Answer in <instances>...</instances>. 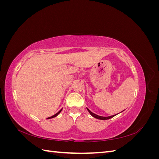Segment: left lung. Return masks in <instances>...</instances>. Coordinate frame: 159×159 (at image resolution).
<instances>
[{"mask_svg": "<svg viewBox=\"0 0 159 159\" xmlns=\"http://www.w3.org/2000/svg\"><path fill=\"white\" fill-rule=\"evenodd\" d=\"M87 109H88V111L89 113H90V115H91V116L96 118V119H100V120H107V119H111V118L113 117L114 116H115V115H117V114L116 115H111V116H109V117H102V116H99V115H96V114L92 113L88 108H87Z\"/></svg>", "mask_w": 159, "mask_h": 159, "instance_id": "obj_1", "label": "left lung"}]
</instances>
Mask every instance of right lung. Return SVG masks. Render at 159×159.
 I'll list each match as a JSON object with an SVG mask.
<instances>
[{"mask_svg":"<svg viewBox=\"0 0 159 159\" xmlns=\"http://www.w3.org/2000/svg\"><path fill=\"white\" fill-rule=\"evenodd\" d=\"M61 110H62V109H61V110H60V111H58V112H57V113L56 114H55V115H52V116H51V117H48V118H47V119H52V118H54V117H56V116H57V115H58V114H59V113H60V112L61 111Z\"/></svg>","mask_w":159,"mask_h":159,"instance_id":"1","label":"right lung"}]
</instances>
